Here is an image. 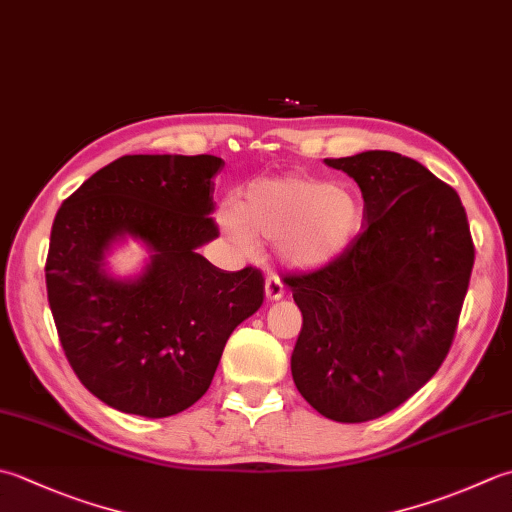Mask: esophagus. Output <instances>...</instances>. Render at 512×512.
Returning <instances> with one entry per match:
<instances>
[{
    "label": "esophagus",
    "instance_id": "34e87169",
    "mask_svg": "<svg viewBox=\"0 0 512 512\" xmlns=\"http://www.w3.org/2000/svg\"><path fill=\"white\" fill-rule=\"evenodd\" d=\"M284 293H286V288H284L282 279H279V275L270 273L266 277V297L270 299V302H277V299L284 297Z\"/></svg>",
    "mask_w": 512,
    "mask_h": 512
}]
</instances>
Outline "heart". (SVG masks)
Instances as JSON below:
<instances>
[{"mask_svg": "<svg viewBox=\"0 0 512 512\" xmlns=\"http://www.w3.org/2000/svg\"><path fill=\"white\" fill-rule=\"evenodd\" d=\"M219 228L237 250L255 255L259 239L277 242L279 257L293 268H322L355 244L364 206L346 188L326 179L288 175L257 179L242 202H224Z\"/></svg>", "mask_w": 512, "mask_h": 512, "instance_id": "b5f03b06", "label": "heart"}]
</instances>
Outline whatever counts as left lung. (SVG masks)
Instances as JSON below:
<instances>
[{"mask_svg":"<svg viewBox=\"0 0 512 512\" xmlns=\"http://www.w3.org/2000/svg\"><path fill=\"white\" fill-rule=\"evenodd\" d=\"M362 188L364 228L322 268L286 275L302 310L290 359L319 415L359 424L413 397L444 364L475 264L455 188L390 150L324 159Z\"/></svg>","mask_w":512,"mask_h":512,"instance_id":"left-lung-1","label":"left lung"}]
</instances>
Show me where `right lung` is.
Instances as JSON below:
<instances>
[{
	"instance_id": "right-lung-1",
	"label": "right lung",
	"mask_w": 512,
	"mask_h": 512,
	"mask_svg": "<svg viewBox=\"0 0 512 512\" xmlns=\"http://www.w3.org/2000/svg\"><path fill=\"white\" fill-rule=\"evenodd\" d=\"M215 155H124L57 210L46 290L59 342L79 382L128 415L170 417L202 397L233 330L264 304V277L226 273L197 253L219 235ZM133 234L156 255L142 278L101 268Z\"/></svg>"
}]
</instances>
